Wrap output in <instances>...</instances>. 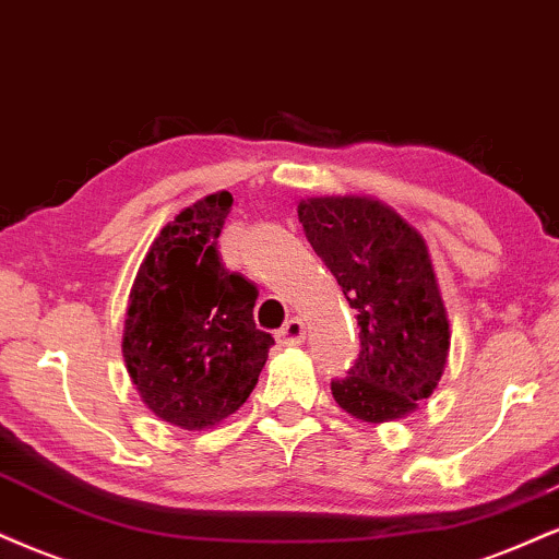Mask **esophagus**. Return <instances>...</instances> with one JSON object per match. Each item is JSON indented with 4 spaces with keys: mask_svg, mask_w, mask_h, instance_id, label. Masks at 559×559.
Here are the masks:
<instances>
[{
    "mask_svg": "<svg viewBox=\"0 0 559 559\" xmlns=\"http://www.w3.org/2000/svg\"><path fill=\"white\" fill-rule=\"evenodd\" d=\"M305 335H307L305 322H301L299 318H292L284 328H281L275 338H278V344H284V346H299L301 341H305Z\"/></svg>",
    "mask_w": 559,
    "mask_h": 559,
    "instance_id": "obj_1",
    "label": "esophagus"
}]
</instances>
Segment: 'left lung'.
<instances>
[{
	"instance_id": "left-lung-1",
	"label": "left lung",
	"mask_w": 559,
	"mask_h": 559,
	"mask_svg": "<svg viewBox=\"0 0 559 559\" xmlns=\"http://www.w3.org/2000/svg\"><path fill=\"white\" fill-rule=\"evenodd\" d=\"M299 224L356 309L359 359L333 380V399L354 419L380 425L416 412L445 372L448 312L427 241L372 198H307Z\"/></svg>"
}]
</instances>
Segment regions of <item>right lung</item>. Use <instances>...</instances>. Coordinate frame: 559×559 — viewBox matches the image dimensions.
I'll use <instances>...</instances> for the list:
<instances>
[{"label": "right lung", "instance_id": "right-lung-1", "mask_svg": "<svg viewBox=\"0 0 559 559\" xmlns=\"http://www.w3.org/2000/svg\"><path fill=\"white\" fill-rule=\"evenodd\" d=\"M231 203L224 190L174 215L140 262L127 305V372L145 406L181 429L237 412L273 346L252 318L258 286L218 258Z\"/></svg>", "mask_w": 559, "mask_h": 559}]
</instances>
